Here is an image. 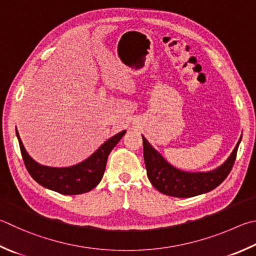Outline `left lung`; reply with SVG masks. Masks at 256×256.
<instances>
[{
	"label": "left lung",
	"mask_w": 256,
	"mask_h": 256,
	"mask_svg": "<svg viewBox=\"0 0 256 256\" xmlns=\"http://www.w3.org/2000/svg\"><path fill=\"white\" fill-rule=\"evenodd\" d=\"M142 138L146 174L153 187L166 196L188 198L210 192L226 179L233 168L242 136L225 164L209 172H186L174 168L150 146L146 138Z\"/></svg>",
	"instance_id": "obj_1"
}]
</instances>
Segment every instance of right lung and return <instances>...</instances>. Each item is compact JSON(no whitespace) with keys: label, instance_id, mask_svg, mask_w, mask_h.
<instances>
[{"label":"right lung","instance_id":"1","mask_svg":"<svg viewBox=\"0 0 256 256\" xmlns=\"http://www.w3.org/2000/svg\"><path fill=\"white\" fill-rule=\"evenodd\" d=\"M125 132L122 131L110 138L85 161L68 168H51L39 164L26 153L18 131L16 136L26 168L36 182L62 194H80L90 192L100 184L105 172L108 154Z\"/></svg>","mask_w":256,"mask_h":256}]
</instances>
